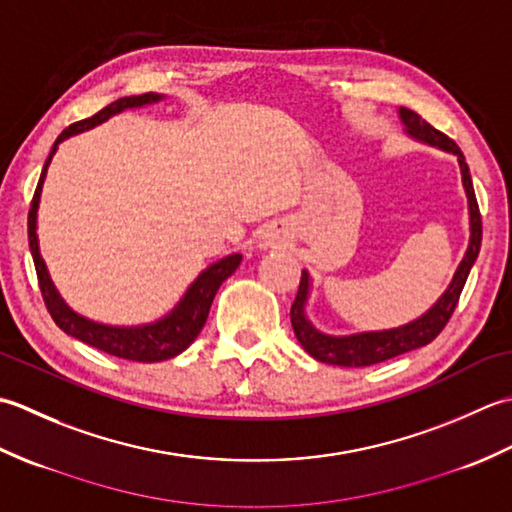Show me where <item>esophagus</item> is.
Here are the masks:
<instances>
[{"label": "esophagus", "instance_id": "esophagus-1", "mask_svg": "<svg viewBox=\"0 0 512 512\" xmlns=\"http://www.w3.org/2000/svg\"><path fill=\"white\" fill-rule=\"evenodd\" d=\"M292 242V235L286 226L273 224L266 226L262 235H259V246L262 248H286Z\"/></svg>", "mask_w": 512, "mask_h": 512}]
</instances>
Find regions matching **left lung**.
Here are the masks:
<instances>
[{
    "instance_id": "1",
    "label": "left lung",
    "mask_w": 512,
    "mask_h": 512,
    "mask_svg": "<svg viewBox=\"0 0 512 512\" xmlns=\"http://www.w3.org/2000/svg\"><path fill=\"white\" fill-rule=\"evenodd\" d=\"M398 116L409 138L429 147H438L458 158L460 173H462V187L466 193V200H469V231H471L469 246H466L462 262L458 270H455L449 288L442 292V297L433 303L427 312L420 314L418 319H413L405 325H398V328H391V330L332 336L314 328L306 314L312 279L308 270H303L297 299L290 308V321L303 350L321 363L339 365V367H369L431 343L442 332L444 325L449 323L455 306H458V299L462 295L466 279H469L475 259L480 255V246H482L480 206H477L471 171H469V165H466L460 147L455 145L449 136H444L442 132H438V129H433L427 121H422L416 112L407 110V107H400Z\"/></svg>"
}]
</instances>
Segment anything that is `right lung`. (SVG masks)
I'll return each instance as SVG.
<instances>
[{"label":"right lung","instance_id":"right-lung-1","mask_svg":"<svg viewBox=\"0 0 512 512\" xmlns=\"http://www.w3.org/2000/svg\"><path fill=\"white\" fill-rule=\"evenodd\" d=\"M162 99H165V96L156 92L140 94V96H125V99H118L107 107H103V110L96 112L92 118H85V121H79L70 125L68 129H63L59 138L54 140V145L46 158V165L41 169V178L35 189V195H32V204L28 213V244H30L32 262H35V268H37L41 297L46 301V308L50 312V317L54 319V323H57L65 334H70L74 339L96 347V350L107 352L118 358H127V361H138V363L167 361V358L182 354L195 339H198V334L206 323V317H209L215 292L220 290L222 281L231 277L237 270V266L242 264V255L239 253L226 255L222 259H217V262L211 264L206 270H202L198 279H195L187 288V292H184L182 299L171 308V312H167L165 317H160L158 321L143 323V325H107L74 312L59 295L57 286H54V281L50 279L48 266L39 253L37 211H39L43 180H46L50 162L54 154H57V149L63 140H68L74 134L88 132V129H94L96 125L110 121L112 116L121 114L125 110H138V107L160 103Z\"/></svg>","mask_w":512,"mask_h":512}]
</instances>
